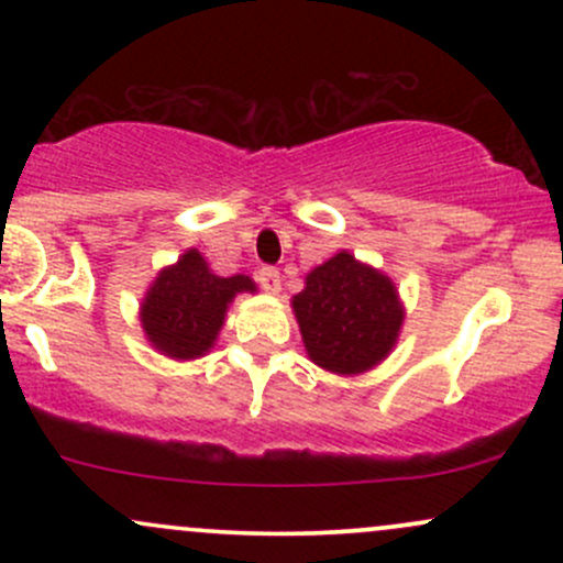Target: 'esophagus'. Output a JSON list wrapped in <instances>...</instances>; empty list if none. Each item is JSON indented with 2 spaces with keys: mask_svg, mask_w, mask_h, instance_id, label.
I'll list each match as a JSON object with an SVG mask.
<instances>
[{
  "mask_svg": "<svg viewBox=\"0 0 563 563\" xmlns=\"http://www.w3.org/2000/svg\"><path fill=\"white\" fill-rule=\"evenodd\" d=\"M256 280H260V286L267 290V294H280V273H277L275 267H262L260 273H256Z\"/></svg>",
  "mask_w": 563,
  "mask_h": 563,
  "instance_id": "esophagus-1",
  "label": "esophagus"
}]
</instances>
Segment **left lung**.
I'll return each mask as SVG.
<instances>
[{
  "label": "left lung",
  "mask_w": 563,
  "mask_h": 563,
  "mask_svg": "<svg viewBox=\"0 0 563 563\" xmlns=\"http://www.w3.org/2000/svg\"><path fill=\"white\" fill-rule=\"evenodd\" d=\"M290 307L309 360L344 378L384 363L405 325V303L391 277L349 251L307 273Z\"/></svg>",
  "instance_id": "left-lung-1"
}]
</instances>
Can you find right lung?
Masks as SVG:
<instances>
[{"instance_id":"add662e5","label":"right lung","mask_w":563,"mask_h":563,"mask_svg":"<svg viewBox=\"0 0 563 563\" xmlns=\"http://www.w3.org/2000/svg\"><path fill=\"white\" fill-rule=\"evenodd\" d=\"M238 294H256V283L249 275H217L198 249H187L158 269L142 296V333L158 354L177 363L206 357Z\"/></svg>"}]
</instances>
